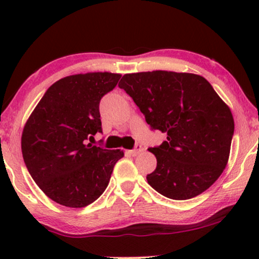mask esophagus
<instances>
[{
  "label": "esophagus",
  "instance_id": "1",
  "mask_svg": "<svg viewBox=\"0 0 259 259\" xmlns=\"http://www.w3.org/2000/svg\"><path fill=\"white\" fill-rule=\"evenodd\" d=\"M141 151H142V146H141V145H136L134 150L129 151V153L132 154V156H136V154H139L140 152H141Z\"/></svg>",
  "mask_w": 259,
  "mask_h": 259
}]
</instances>
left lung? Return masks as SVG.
<instances>
[{
  "mask_svg": "<svg viewBox=\"0 0 259 259\" xmlns=\"http://www.w3.org/2000/svg\"><path fill=\"white\" fill-rule=\"evenodd\" d=\"M120 89L129 95L152 130L167 141L148 148L157 167L146 177L171 200L196 197L221 177L230 154L234 118L203 76L153 70L125 74Z\"/></svg>",
  "mask_w": 259,
  "mask_h": 259,
  "instance_id": "8db88e82",
  "label": "left lung"
}]
</instances>
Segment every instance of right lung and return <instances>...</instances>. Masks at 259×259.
<instances>
[{"label": "right lung", "mask_w": 259, "mask_h": 259, "mask_svg": "<svg viewBox=\"0 0 259 259\" xmlns=\"http://www.w3.org/2000/svg\"><path fill=\"white\" fill-rule=\"evenodd\" d=\"M120 74L86 73L65 76L50 86L26 120L22 152L29 173L47 197L62 206L82 208L106 187L120 150L92 146L102 133L100 101Z\"/></svg>", "instance_id": "obj_1"}]
</instances>
